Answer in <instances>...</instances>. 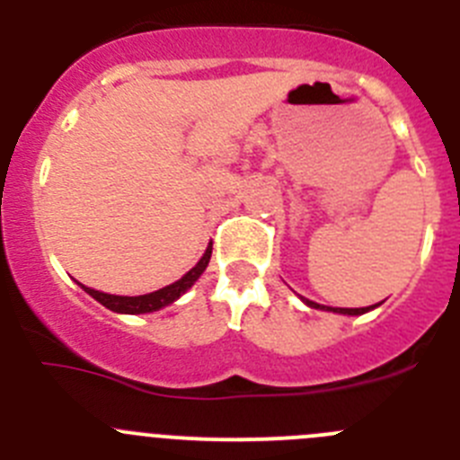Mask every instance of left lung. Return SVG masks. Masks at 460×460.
<instances>
[{
    "label": "left lung",
    "instance_id": "obj_1",
    "mask_svg": "<svg viewBox=\"0 0 460 460\" xmlns=\"http://www.w3.org/2000/svg\"><path fill=\"white\" fill-rule=\"evenodd\" d=\"M304 302H306L311 308H324V306H320V304L311 302V299H304ZM370 308H375V306H367V308H329V311L342 313V315H360V313L370 311Z\"/></svg>",
    "mask_w": 460,
    "mask_h": 460
}]
</instances>
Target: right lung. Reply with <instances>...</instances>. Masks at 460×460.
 Returning a JSON list of instances; mask_svg holds the SVG:
<instances>
[{"mask_svg": "<svg viewBox=\"0 0 460 460\" xmlns=\"http://www.w3.org/2000/svg\"><path fill=\"white\" fill-rule=\"evenodd\" d=\"M210 252H213V243L206 247L204 256H201L199 263H197L190 272H186L181 279H179V281L170 283V286L156 290V293L140 295V297H119V295L100 293V290L85 288V286H84V290L90 295V297H94L97 302L104 304L106 308H111V311H115V313H131V315H136V313L158 311V308L167 306V304H172L174 299L181 297V295L190 288L192 283L201 277V272H204L206 265H208V261H210Z\"/></svg>", "mask_w": 460, "mask_h": 460, "instance_id": "obj_1", "label": "right lung"}]
</instances>
